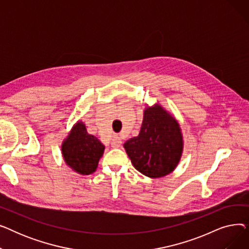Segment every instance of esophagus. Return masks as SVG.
Wrapping results in <instances>:
<instances>
[{"label":"esophagus","instance_id":"esophagus-1","mask_svg":"<svg viewBox=\"0 0 249 249\" xmlns=\"http://www.w3.org/2000/svg\"><path fill=\"white\" fill-rule=\"evenodd\" d=\"M122 144V139L118 136V135H114L113 138H112V141H111V145L112 147L114 148H118L120 147Z\"/></svg>","mask_w":249,"mask_h":249}]
</instances>
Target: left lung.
Returning a JSON list of instances; mask_svg holds the SVG:
<instances>
[{
	"label": "left lung",
	"instance_id": "1",
	"mask_svg": "<svg viewBox=\"0 0 249 249\" xmlns=\"http://www.w3.org/2000/svg\"><path fill=\"white\" fill-rule=\"evenodd\" d=\"M124 148L139 173L159 178L177 168L184 151V137L176 118L155 103L144 108L138 136L127 140Z\"/></svg>",
	"mask_w": 249,
	"mask_h": 249
}]
</instances>
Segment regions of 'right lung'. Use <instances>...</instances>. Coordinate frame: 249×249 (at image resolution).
Returning a JSON list of instances; mask_svg holds the SVG:
<instances>
[{"label":"right lung","instance_id":"add662e5","mask_svg":"<svg viewBox=\"0 0 249 249\" xmlns=\"http://www.w3.org/2000/svg\"><path fill=\"white\" fill-rule=\"evenodd\" d=\"M104 150L105 145L96 136L88 133L83 121H77L72 126L61 144L65 164L82 176L96 172Z\"/></svg>","mask_w":249,"mask_h":249}]
</instances>
